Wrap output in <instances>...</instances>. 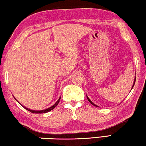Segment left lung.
I'll list each match as a JSON object with an SVG mask.
<instances>
[{
	"label": "left lung",
	"instance_id": "obj_1",
	"mask_svg": "<svg viewBox=\"0 0 146 146\" xmlns=\"http://www.w3.org/2000/svg\"><path fill=\"white\" fill-rule=\"evenodd\" d=\"M135 82H136V78H135V79H134V84H133V86H132V88H133V87H134V84H135ZM87 98H88V101H90V103H91V104H92V105H94V106H96V107H98V105H95V104H94V103H93V102H92V101H91V100H90V99H89V98H88V96H87Z\"/></svg>",
	"mask_w": 146,
	"mask_h": 146
}]
</instances>
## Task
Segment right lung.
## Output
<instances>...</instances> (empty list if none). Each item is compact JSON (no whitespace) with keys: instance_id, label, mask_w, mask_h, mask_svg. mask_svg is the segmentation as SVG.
<instances>
[{"instance_id":"obj_1","label":"right lung","mask_w":146,"mask_h":146,"mask_svg":"<svg viewBox=\"0 0 146 146\" xmlns=\"http://www.w3.org/2000/svg\"><path fill=\"white\" fill-rule=\"evenodd\" d=\"M60 98H59L58 100L55 103V104L52 105V107H49V108H48V109H47L42 110V111H34V110H33H33H30V109L26 108V107H24V108L26 109V110H27V111H30L31 113H47V112H49V111H51V110L54 109V107H55L56 106V105H57L58 104V103H59V101H60Z\"/></svg>"}]
</instances>
